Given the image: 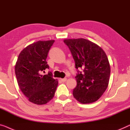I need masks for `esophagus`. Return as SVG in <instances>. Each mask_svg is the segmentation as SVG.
<instances>
[{
    "mask_svg": "<svg viewBox=\"0 0 130 130\" xmlns=\"http://www.w3.org/2000/svg\"><path fill=\"white\" fill-rule=\"evenodd\" d=\"M61 81H62V82H65V81H67V78H62V79H61Z\"/></svg>",
    "mask_w": 130,
    "mask_h": 130,
    "instance_id": "obj_1",
    "label": "esophagus"
}]
</instances>
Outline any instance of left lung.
Listing matches in <instances>:
<instances>
[{"instance_id":"1","label":"left lung","mask_w":130,"mask_h":130,"mask_svg":"<svg viewBox=\"0 0 130 130\" xmlns=\"http://www.w3.org/2000/svg\"><path fill=\"white\" fill-rule=\"evenodd\" d=\"M75 62V67L83 68L75 76L77 85L74 97L81 104L92 103L99 100L109 84L110 65L101 47L84 38L64 39Z\"/></svg>"}]
</instances>
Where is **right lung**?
Wrapping results in <instances>:
<instances>
[{
    "instance_id": "right-lung-1",
    "label": "right lung",
    "mask_w": 130,
    "mask_h": 130,
    "mask_svg": "<svg viewBox=\"0 0 130 130\" xmlns=\"http://www.w3.org/2000/svg\"><path fill=\"white\" fill-rule=\"evenodd\" d=\"M54 40L39 41L21 51L15 65V74L19 88L29 101L43 105L54 98L58 81L51 73L41 74L49 68L46 59Z\"/></svg>"
}]
</instances>
